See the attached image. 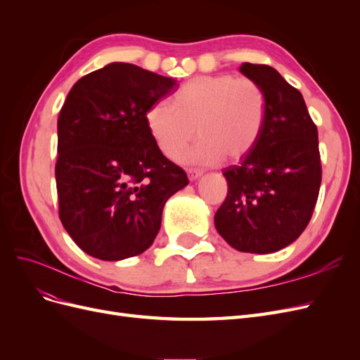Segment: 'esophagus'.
<instances>
[{
  "mask_svg": "<svg viewBox=\"0 0 360 360\" xmlns=\"http://www.w3.org/2000/svg\"><path fill=\"white\" fill-rule=\"evenodd\" d=\"M201 176H202V169H193V168L188 169V177H189L191 181L200 179Z\"/></svg>",
  "mask_w": 360,
  "mask_h": 360,
  "instance_id": "34e87169",
  "label": "esophagus"
}]
</instances>
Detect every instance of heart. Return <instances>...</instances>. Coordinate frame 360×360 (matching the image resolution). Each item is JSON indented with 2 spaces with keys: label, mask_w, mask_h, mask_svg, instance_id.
<instances>
[{
  "label": "heart",
  "mask_w": 360,
  "mask_h": 360,
  "mask_svg": "<svg viewBox=\"0 0 360 360\" xmlns=\"http://www.w3.org/2000/svg\"><path fill=\"white\" fill-rule=\"evenodd\" d=\"M266 93L255 79L230 73L192 78L174 93L171 103L158 101L146 112V124L167 158L179 156L195 138L197 144L181 156L189 163L237 160L252 150L263 134Z\"/></svg>",
  "instance_id": "1"
}]
</instances>
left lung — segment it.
<instances>
[{
    "instance_id": "left-lung-1",
    "label": "left lung",
    "mask_w": 360,
    "mask_h": 360,
    "mask_svg": "<svg viewBox=\"0 0 360 360\" xmlns=\"http://www.w3.org/2000/svg\"><path fill=\"white\" fill-rule=\"evenodd\" d=\"M240 72L266 93L267 112L257 146L238 165L224 169L228 193L214 214L224 240L240 252L270 254L308 226L319 198V132L297 89L266 64Z\"/></svg>"
}]
</instances>
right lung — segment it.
<instances>
[{
	"mask_svg": "<svg viewBox=\"0 0 360 360\" xmlns=\"http://www.w3.org/2000/svg\"><path fill=\"white\" fill-rule=\"evenodd\" d=\"M177 86L135 64L111 63L69 91L58 117V214L89 255L118 261L143 254L167 200L189 183L146 124L148 108Z\"/></svg>",
	"mask_w": 360,
	"mask_h": 360,
	"instance_id": "right-lung-1",
	"label": "right lung"
}]
</instances>
